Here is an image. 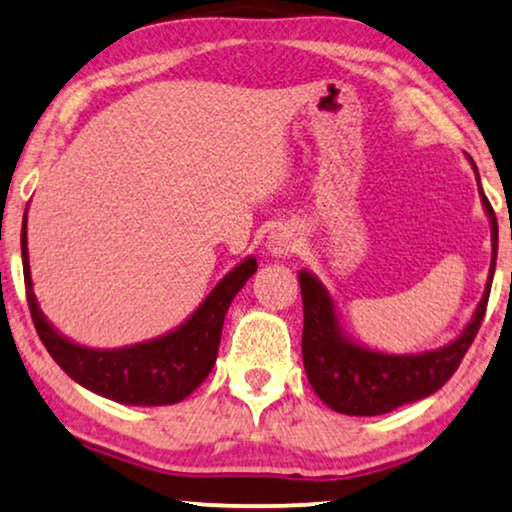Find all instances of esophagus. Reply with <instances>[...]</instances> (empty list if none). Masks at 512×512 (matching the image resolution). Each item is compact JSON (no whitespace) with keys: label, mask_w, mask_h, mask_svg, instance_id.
Instances as JSON below:
<instances>
[{"label":"esophagus","mask_w":512,"mask_h":512,"mask_svg":"<svg viewBox=\"0 0 512 512\" xmlns=\"http://www.w3.org/2000/svg\"><path fill=\"white\" fill-rule=\"evenodd\" d=\"M299 248V232L292 225H280L266 236V250L273 257H287Z\"/></svg>","instance_id":"obj_1"}]
</instances>
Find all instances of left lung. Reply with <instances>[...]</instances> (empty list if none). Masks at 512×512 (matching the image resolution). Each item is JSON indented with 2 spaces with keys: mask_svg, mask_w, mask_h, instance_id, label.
<instances>
[{
  "mask_svg": "<svg viewBox=\"0 0 512 512\" xmlns=\"http://www.w3.org/2000/svg\"><path fill=\"white\" fill-rule=\"evenodd\" d=\"M473 171L478 178L482 208L492 227V264H489L485 292H482L480 304L475 306L471 322L455 341L443 348L392 355V352H380L352 341L338 320L336 304L322 280L306 269L299 271L301 301H304V336H301L304 369L315 394L336 413L369 417L390 413L403 403L420 401L441 390L464 359L485 318L496 266V248H499L496 215L482 192L475 164Z\"/></svg>",
  "mask_w": 512,
  "mask_h": 512,
  "instance_id": "obj_1",
  "label": "left lung"
}]
</instances>
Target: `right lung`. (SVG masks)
<instances>
[{"label": "right lung", "instance_id": "obj_1", "mask_svg": "<svg viewBox=\"0 0 512 512\" xmlns=\"http://www.w3.org/2000/svg\"><path fill=\"white\" fill-rule=\"evenodd\" d=\"M20 250H23L27 304L50 357L85 390L125 406H171L190 397L204 383L218 357L229 304L257 271V259L253 255L246 257L176 329L150 341L102 350L74 343L60 334L39 308L32 287L30 253H27V211L20 232Z\"/></svg>", "mask_w": 512, "mask_h": 512}]
</instances>
